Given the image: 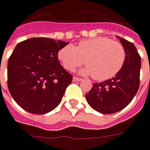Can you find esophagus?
<instances>
[{"label": "esophagus", "instance_id": "esophagus-1", "mask_svg": "<svg viewBox=\"0 0 150 150\" xmlns=\"http://www.w3.org/2000/svg\"><path fill=\"white\" fill-rule=\"evenodd\" d=\"M73 80H74V81H83V80H82L81 78H79V77H76V76H74V78H73Z\"/></svg>", "mask_w": 150, "mask_h": 150}]
</instances>
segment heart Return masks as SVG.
I'll return each instance as SVG.
<instances>
[{
  "mask_svg": "<svg viewBox=\"0 0 150 150\" xmlns=\"http://www.w3.org/2000/svg\"><path fill=\"white\" fill-rule=\"evenodd\" d=\"M64 68L72 71L87 65L81 70L84 75H92L97 81H105L121 70L126 60V51L120 42L108 38L98 37L81 41L76 47L66 45L58 53Z\"/></svg>",
  "mask_w": 150,
  "mask_h": 150,
  "instance_id": "heart-1",
  "label": "heart"
}]
</instances>
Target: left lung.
<instances>
[{"mask_svg": "<svg viewBox=\"0 0 150 150\" xmlns=\"http://www.w3.org/2000/svg\"><path fill=\"white\" fill-rule=\"evenodd\" d=\"M126 51L121 70L111 79L94 83L85 98L90 107L102 114L121 111L131 102L140 83L141 57L132 42L116 36Z\"/></svg>", "mask_w": 150, "mask_h": 150, "instance_id": "left-lung-1", "label": "left lung"}]
</instances>
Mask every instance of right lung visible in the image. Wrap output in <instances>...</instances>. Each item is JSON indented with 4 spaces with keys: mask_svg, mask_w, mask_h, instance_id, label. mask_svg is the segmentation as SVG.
<instances>
[{
    "mask_svg": "<svg viewBox=\"0 0 150 150\" xmlns=\"http://www.w3.org/2000/svg\"><path fill=\"white\" fill-rule=\"evenodd\" d=\"M68 43L32 38L16 46L8 62V88L23 110L42 115L59 105L73 80L58 58L59 50Z\"/></svg>",
    "mask_w": 150,
    "mask_h": 150,
    "instance_id": "add662e5",
    "label": "right lung"
}]
</instances>
